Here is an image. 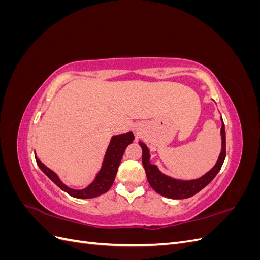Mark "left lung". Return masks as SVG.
Segmentation results:
<instances>
[{
    "label": "left lung",
    "instance_id": "8db88e82",
    "mask_svg": "<svg viewBox=\"0 0 260 260\" xmlns=\"http://www.w3.org/2000/svg\"><path fill=\"white\" fill-rule=\"evenodd\" d=\"M221 123V131H220V133H221V152H220L218 160L214 167L199 179L179 180L164 175L156 165H153L149 161L151 155H149L148 147L143 142H139L141 148H142V164L145 169L146 178L149 185L153 187V190L165 196V198L183 200L191 198V196L199 193L207 184H209L212 179L217 176L219 170L221 169L225 158V130L222 118Z\"/></svg>",
    "mask_w": 260,
    "mask_h": 260
}]
</instances>
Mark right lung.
I'll return each instance as SVG.
<instances>
[{
	"label": "right lung",
	"mask_w": 260,
	"mask_h": 260,
	"mask_svg": "<svg viewBox=\"0 0 260 260\" xmlns=\"http://www.w3.org/2000/svg\"><path fill=\"white\" fill-rule=\"evenodd\" d=\"M133 140H135V136H133L132 131L112 137L111 142H109L108 147L106 149L103 164H102L100 171L98 172V175L94 178L92 182L86 187L81 188V190H75V188L69 187L65 183H62L58 176L55 174L53 170H51L50 168L46 167L43 162H41L36 154L35 156L39 168H40L44 172V175H46V177L51 179L60 190L76 199H93L106 193L109 188H111L115 180L118 167H119V164L121 161L122 155L127 146L133 142Z\"/></svg>",
	"instance_id": "add662e5"
}]
</instances>
